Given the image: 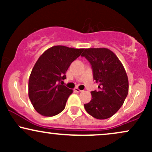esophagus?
<instances>
[{
    "instance_id": "obj_1",
    "label": "esophagus",
    "mask_w": 152,
    "mask_h": 152,
    "mask_svg": "<svg viewBox=\"0 0 152 152\" xmlns=\"http://www.w3.org/2000/svg\"><path fill=\"white\" fill-rule=\"evenodd\" d=\"M74 91L76 92H77V93H80V92H82L83 91H81V90H80V89H78V88H74Z\"/></svg>"
}]
</instances>
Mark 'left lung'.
<instances>
[{
  "instance_id": "1",
  "label": "left lung",
  "mask_w": 152,
  "mask_h": 152,
  "mask_svg": "<svg viewBox=\"0 0 152 152\" xmlns=\"http://www.w3.org/2000/svg\"><path fill=\"white\" fill-rule=\"evenodd\" d=\"M81 56L90 63L94 80L99 90L91 92L92 99L84 108L98 119H106L116 114L123 105L129 91L128 77L116 56L108 48L85 49Z\"/></svg>"
}]
</instances>
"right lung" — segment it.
Returning a JSON list of instances; mask_svg holds the SVG:
<instances>
[{
	"mask_svg": "<svg viewBox=\"0 0 152 152\" xmlns=\"http://www.w3.org/2000/svg\"><path fill=\"white\" fill-rule=\"evenodd\" d=\"M84 49L56 46L43 53L33 68L28 81V96L40 114L53 116L65 109L73 91L60 81L66 78L71 64Z\"/></svg>",
	"mask_w": 152,
	"mask_h": 152,
	"instance_id": "right-lung-1",
	"label": "right lung"
}]
</instances>
